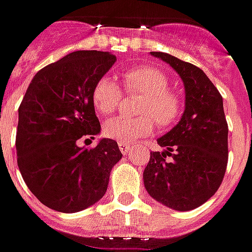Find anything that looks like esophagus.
Instances as JSON below:
<instances>
[{
	"label": "esophagus",
	"mask_w": 252,
	"mask_h": 252,
	"mask_svg": "<svg viewBox=\"0 0 252 252\" xmlns=\"http://www.w3.org/2000/svg\"><path fill=\"white\" fill-rule=\"evenodd\" d=\"M119 148L120 150H121V153L126 156L128 155V152H129L131 146H129V145H126V143H123V142H119Z\"/></svg>",
	"instance_id": "34e87169"
}]
</instances>
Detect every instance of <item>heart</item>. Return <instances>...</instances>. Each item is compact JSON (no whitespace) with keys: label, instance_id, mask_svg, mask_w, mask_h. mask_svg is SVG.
Segmentation results:
<instances>
[{"label":"heart","instance_id":"heart-1","mask_svg":"<svg viewBox=\"0 0 252 252\" xmlns=\"http://www.w3.org/2000/svg\"><path fill=\"white\" fill-rule=\"evenodd\" d=\"M126 92H138L140 100L136 119L117 117L106 121L103 132L106 136L123 143H131L148 136L155 128V121L160 126L174 124L182 113V99L175 91L169 90L168 77L158 68L139 66L126 70L123 76ZM121 91L110 77H100L92 90V103L97 113L109 116L119 109Z\"/></svg>","mask_w":252,"mask_h":252}]
</instances>
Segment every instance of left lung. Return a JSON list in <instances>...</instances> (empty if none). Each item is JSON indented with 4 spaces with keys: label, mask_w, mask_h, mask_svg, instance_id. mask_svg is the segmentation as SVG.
Wrapping results in <instances>:
<instances>
[{
    "label": "left lung",
    "mask_w": 252,
    "mask_h": 252,
    "mask_svg": "<svg viewBox=\"0 0 252 252\" xmlns=\"http://www.w3.org/2000/svg\"><path fill=\"white\" fill-rule=\"evenodd\" d=\"M150 55L179 74L185 87V110L179 123L157 139L164 150L150 153L143 184L156 201L176 211H190L215 194L226 171L223 100L197 66L164 52Z\"/></svg>",
    "instance_id": "1"
}]
</instances>
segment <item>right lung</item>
<instances>
[{
    "instance_id": "1",
    "label": "right lung",
    "mask_w": 252,
    "mask_h": 252,
    "mask_svg": "<svg viewBox=\"0 0 252 252\" xmlns=\"http://www.w3.org/2000/svg\"><path fill=\"white\" fill-rule=\"evenodd\" d=\"M116 61L110 52H71L41 68L20 103L19 169L32 194L55 211L71 214L97 203L123 157L109 138L94 149L77 145L100 133L92 90Z\"/></svg>"
}]
</instances>
